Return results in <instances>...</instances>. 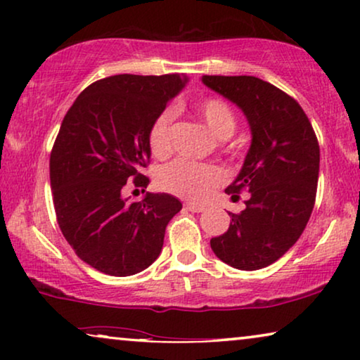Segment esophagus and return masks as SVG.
<instances>
[{
  "mask_svg": "<svg viewBox=\"0 0 360 360\" xmlns=\"http://www.w3.org/2000/svg\"><path fill=\"white\" fill-rule=\"evenodd\" d=\"M185 208L191 211V213H201V211H205V206L203 205H196V203H185Z\"/></svg>",
  "mask_w": 360,
  "mask_h": 360,
  "instance_id": "obj_1",
  "label": "esophagus"
}]
</instances>
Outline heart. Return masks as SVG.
<instances>
[{
    "label": "heart",
    "instance_id": "heart-1",
    "mask_svg": "<svg viewBox=\"0 0 360 360\" xmlns=\"http://www.w3.org/2000/svg\"><path fill=\"white\" fill-rule=\"evenodd\" d=\"M196 112L216 139H228L236 131V116L228 103L219 98H206L196 105ZM174 110H164L152 122L149 146L155 157H165L172 149ZM224 181V172L214 165H200L186 159H176L157 175V184L170 193L190 200H203L214 186Z\"/></svg>",
    "mask_w": 360,
    "mask_h": 360
}]
</instances>
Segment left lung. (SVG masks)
<instances>
[{
  "instance_id": "1",
  "label": "left lung",
  "mask_w": 360,
  "mask_h": 360,
  "mask_svg": "<svg viewBox=\"0 0 360 360\" xmlns=\"http://www.w3.org/2000/svg\"><path fill=\"white\" fill-rule=\"evenodd\" d=\"M201 82L239 106L252 134L243 169L226 188L233 200L249 191L245 210L229 213L228 231L210 240L211 249L234 269H264L297 243L311 216L316 134L302 106L272 83L248 75H203Z\"/></svg>"
}]
</instances>
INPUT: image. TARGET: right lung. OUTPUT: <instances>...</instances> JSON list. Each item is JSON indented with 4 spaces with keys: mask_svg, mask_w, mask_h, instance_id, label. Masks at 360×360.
Returning <instances> with one entry per match:
<instances>
[{
    "mask_svg": "<svg viewBox=\"0 0 360 360\" xmlns=\"http://www.w3.org/2000/svg\"><path fill=\"white\" fill-rule=\"evenodd\" d=\"M185 75H112L85 88L63 117L51 154L57 223L83 262L127 277L160 255L165 228L181 210L169 193L141 201L124 196L127 181L147 188L149 131Z\"/></svg>",
    "mask_w": 360,
    "mask_h": 360,
    "instance_id": "right-lung-1",
    "label": "right lung"
}]
</instances>
